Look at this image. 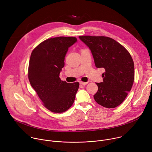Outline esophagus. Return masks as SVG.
I'll use <instances>...</instances> for the list:
<instances>
[{"mask_svg":"<svg viewBox=\"0 0 152 152\" xmlns=\"http://www.w3.org/2000/svg\"><path fill=\"white\" fill-rule=\"evenodd\" d=\"M79 83H80V85H86L88 83V82H79Z\"/></svg>","mask_w":152,"mask_h":152,"instance_id":"34e87169","label":"esophagus"}]
</instances>
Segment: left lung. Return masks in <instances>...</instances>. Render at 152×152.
Wrapping results in <instances>:
<instances>
[{"label": "left lung", "mask_w": 152, "mask_h": 152, "mask_svg": "<svg viewBox=\"0 0 152 152\" xmlns=\"http://www.w3.org/2000/svg\"><path fill=\"white\" fill-rule=\"evenodd\" d=\"M93 55L96 67L103 68V82L96 83V102L114 108L124 100L134 80V63L129 52L114 39L103 36H80Z\"/></svg>", "instance_id": "1"}]
</instances>
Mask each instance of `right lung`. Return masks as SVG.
I'll return each mask as SVG.
<instances>
[{"label": "right lung", "instance_id": "1", "mask_svg": "<svg viewBox=\"0 0 152 152\" xmlns=\"http://www.w3.org/2000/svg\"><path fill=\"white\" fill-rule=\"evenodd\" d=\"M77 42L75 37L48 39L32 51L28 78L44 106L53 113L66 111L72 106L79 83L62 81L59 73L64 67L69 48Z\"/></svg>", "mask_w": 152, "mask_h": 152}]
</instances>
